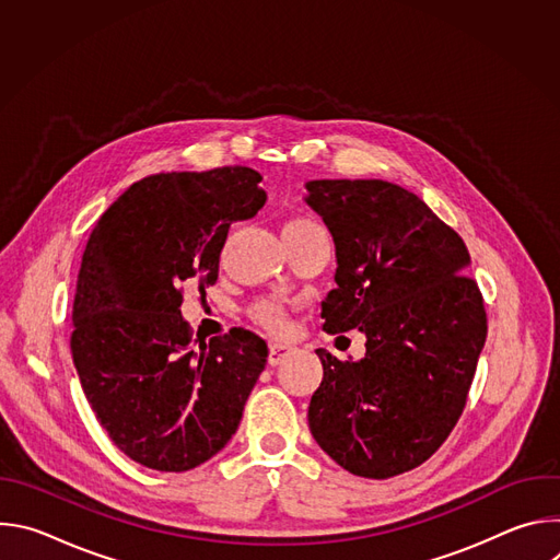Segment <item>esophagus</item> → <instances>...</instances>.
Masks as SVG:
<instances>
[{
	"instance_id": "obj_1",
	"label": "esophagus",
	"mask_w": 560,
	"mask_h": 560,
	"mask_svg": "<svg viewBox=\"0 0 560 560\" xmlns=\"http://www.w3.org/2000/svg\"><path fill=\"white\" fill-rule=\"evenodd\" d=\"M290 354H292V346L272 343V346H270V354H268V361H270V365H279V363H283V361H285Z\"/></svg>"
}]
</instances>
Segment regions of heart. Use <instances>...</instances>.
Here are the masks:
<instances>
[{
	"mask_svg": "<svg viewBox=\"0 0 560 560\" xmlns=\"http://www.w3.org/2000/svg\"><path fill=\"white\" fill-rule=\"evenodd\" d=\"M285 225H312V221H307V219H294V221H290V223H285ZM250 314H253V318L255 322L259 324V326H264L268 332H275V335H281V332H285V328H288V318H285V310L281 307V303H277V301H259V303H255L253 307H250Z\"/></svg>",
	"mask_w": 560,
	"mask_h": 560,
	"instance_id": "obj_1",
	"label": "heart"
}]
</instances>
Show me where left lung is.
<instances>
[{
  "label": "left lung",
  "mask_w": 560,
  "mask_h": 560,
  "mask_svg": "<svg viewBox=\"0 0 560 560\" xmlns=\"http://www.w3.org/2000/svg\"><path fill=\"white\" fill-rule=\"evenodd\" d=\"M305 203L328 225L337 288L324 330L359 328L361 361L328 350L310 398L314 441L343 469L389 478L428 460L456 425L488 337L463 238L415 192L383 179H314Z\"/></svg>",
  "instance_id": "obj_1"
}]
</instances>
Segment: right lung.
Listing matches in <instances>:
<instances>
[{
    "mask_svg": "<svg viewBox=\"0 0 560 560\" xmlns=\"http://www.w3.org/2000/svg\"><path fill=\"white\" fill-rule=\"evenodd\" d=\"M253 168L152 175L97 221L72 303V361L97 421L132 460L186 471L242 421L268 346L250 330L190 346L184 285H212L234 221L266 203Z\"/></svg>",
    "mask_w": 560,
    "mask_h": 560,
    "instance_id": "1",
    "label": "right lung"
}]
</instances>
